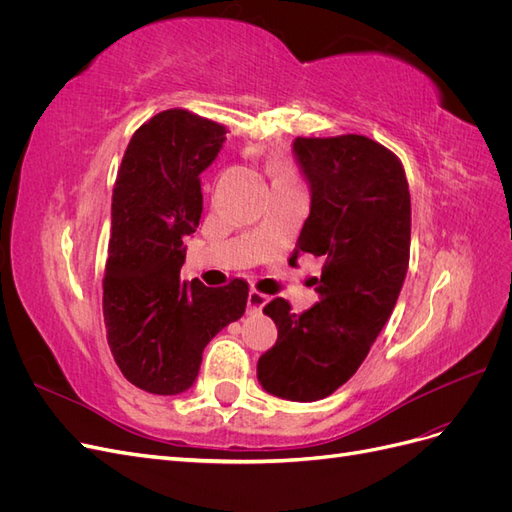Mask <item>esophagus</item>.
I'll use <instances>...</instances> for the list:
<instances>
[{
	"label": "esophagus",
	"instance_id": "obj_1",
	"mask_svg": "<svg viewBox=\"0 0 512 512\" xmlns=\"http://www.w3.org/2000/svg\"><path fill=\"white\" fill-rule=\"evenodd\" d=\"M267 303H269L267 294L256 292V290H250V294H247V309H250V314H260L262 307Z\"/></svg>",
	"mask_w": 512,
	"mask_h": 512
}]
</instances>
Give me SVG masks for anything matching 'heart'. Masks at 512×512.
<instances>
[{
	"label": "heart",
	"mask_w": 512,
	"mask_h": 512,
	"mask_svg": "<svg viewBox=\"0 0 512 512\" xmlns=\"http://www.w3.org/2000/svg\"><path fill=\"white\" fill-rule=\"evenodd\" d=\"M273 177H275V181H284V179H294V175H292V170H290L288 166H284V164H277V166L273 168Z\"/></svg>",
	"instance_id": "b5f03b06"
}]
</instances>
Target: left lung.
Returning <instances> with one entry per match:
<instances>
[{
    "instance_id": "obj_1",
    "label": "left lung",
    "mask_w": 512,
    "mask_h": 512,
    "mask_svg": "<svg viewBox=\"0 0 512 512\" xmlns=\"http://www.w3.org/2000/svg\"><path fill=\"white\" fill-rule=\"evenodd\" d=\"M309 185L301 254L324 258L320 303L294 314L284 299L265 312L277 342L258 359L269 395L318 401L348 382L391 318L410 260V190L401 162L367 136L294 138Z\"/></svg>"
}]
</instances>
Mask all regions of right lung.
Masks as SVG:
<instances>
[{
    "label": "right lung",
    "mask_w": 512,
    "mask_h": 512,
    "mask_svg": "<svg viewBox=\"0 0 512 512\" xmlns=\"http://www.w3.org/2000/svg\"><path fill=\"white\" fill-rule=\"evenodd\" d=\"M224 126L164 111L136 130L113 190L104 269V324L115 361L134 386L179 395L198 378L203 350L245 314L247 284L181 282L185 237L203 213L198 175L218 158Z\"/></svg>",
    "instance_id": "add662e5"
}]
</instances>
